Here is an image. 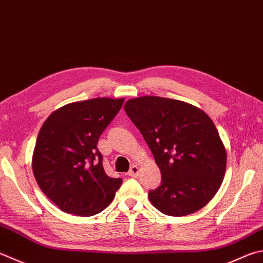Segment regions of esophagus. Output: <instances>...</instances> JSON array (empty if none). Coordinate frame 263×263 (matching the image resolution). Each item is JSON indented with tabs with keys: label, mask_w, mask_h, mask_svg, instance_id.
<instances>
[{
	"label": "esophagus",
	"mask_w": 263,
	"mask_h": 263,
	"mask_svg": "<svg viewBox=\"0 0 263 263\" xmlns=\"http://www.w3.org/2000/svg\"><path fill=\"white\" fill-rule=\"evenodd\" d=\"M140 173V168L138 165H132L130 171H128L127 175L131 176V177H138V175Z\"/></svg>",
	"instance_id": "esophagus-1"
}]
</instances>
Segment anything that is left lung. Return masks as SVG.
Segmentation results:
<instances>
[{
	"instance_id": "1",
	"label": "left lung",
	"mask_w": 263,
	"mask_h": 263,
	"mask_svg": "<svg viewBox=\"0 0 263 263\" xmlns=\"http://www.w3.org/2000/svg\"><path fill=\"white\" fill-rule=\"evenodd\" d=\"M124 110L161 171L162 184L148 193L153 206L169 216L206 206L227 169L226 147L211 117L193 104L152 95L127 100Z\"/></svg>"
}]
</instances>
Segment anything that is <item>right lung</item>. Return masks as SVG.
<instances>
[{"mask_svg":"<svg viewBox=\"0 0 263 263\" xmlns=\"http://www.w3.org/2000/svg\"><path fill=\"white\" fill-rule=\"evenodd\" d=\"M124 99L95 98L52 111L39 131L32 156L37 185L62 212L93 216L111 203L121 178L104 173L101 133Z\"/></svg>","mask_w":263,"mask_h":263,"instance_id":"right-lung-1","label":"right lung"}]
</instances>
